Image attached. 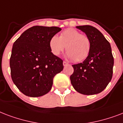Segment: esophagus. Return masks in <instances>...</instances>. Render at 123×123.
Wrapping results in <instances>:
<instances>
[{
    "label": "esophagus",
    "instance_id": "34e87169",
    "mask_svg": "<svg viewBox=\"0 0 123 123\" xmlns=\"http://www.w3.org/2000/svg\"><path fill=\"white\" fill-rule=\"evenodd\" d=\"M63 66H66V65H68V63L67 62H63Z\"/></svg>",
    "mask_w": 123,
    "mask_h": 123
}]
</instances>
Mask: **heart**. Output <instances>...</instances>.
Wrapping results in <instances>:
<instances>
[{
    "label": "heart",
    "instance_id": "b5f03b06",
    "mask_svg": "<svg viewBox=\"0 0 123 123\" xmlns=\"http://www.w3.org/2000/svg\"><path fill=\"white\" fill-rule=\"evenodd\" d=\"M66 46L67 57L80 62L88 57L91 49L90 39L76 29L68 28L62 32L60 37L55 35L49 40V48L55 56H58Z\"/></svg>",
    "mask_w": 123,
    "mask_h": 123
}]
</instances>
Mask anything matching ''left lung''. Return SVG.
<instances>
[{"label": "left lung", "instance_id": "1", "mask_svg": "<svg viewBox=\"0 0 123 123\" xmlns=\"http://www.w3.org/2000/svg\"><path fill=\"white\" fill-rule=\"evenodd\" d=\"M90 39L91 49L83 63L72 65L70 82L77 92L84 95L100 93L112 78L114 58L110 43L102 33L91 25L76 26Z\"/></svg>", "mask_w": 123, "mask_h": 123}]
</instances>
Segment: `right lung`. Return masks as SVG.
<instances>
[{"label":"right lung","mask_w":123,"mask_h":123,"mask_svg":"<svg viewBox=\"0 0 123 123\" xmlns=\"http://www.w3.org/2000/svg\"><path fill=\"white\" fill-rule=\"evenodd\" d=\"M61 30L58 27L33 26L13 43L9 61L11 78L25 96L35 98L48 93L55 75L63 70V60L49 48L51 37Z\"/></svg>","instance_id":"right-lung-1"}]
</instances>
